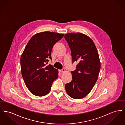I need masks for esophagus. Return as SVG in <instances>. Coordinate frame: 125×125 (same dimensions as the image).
Returning <instances> with one entry per match:
<instances>
[{
	"label": "esophagus",
	"instance_id": "34e87169",
	"mask_svg": "<svg viewBox=\"0 0 125 125\" xmlns=\"http://www.w3.org/2000/svg\"><path fill=\"white\" fill-rule=\"evenodd\" d=\"M65 71H66V69H64V68H63V69H62L61 70H60V72H65Z\"/></svg>",
	"mask_w": 125,
	"mask_h": 125
}]
</instances>
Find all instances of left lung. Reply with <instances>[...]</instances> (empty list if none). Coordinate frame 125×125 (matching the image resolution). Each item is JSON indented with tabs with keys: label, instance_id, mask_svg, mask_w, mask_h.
I'll use <instances>...</instances> for the list:
<instances>
[{
	"label": "left lung",
	"instance_id": "left-lung-1",
	"mask_svg": "<svg viewBox=\"0 0 125 125\" xmlns=\"http://www.w3.org/2000/svg\"><path fill=\"white\" fill-rule=\"evenodd\" d=\"M64 37L71 52L72 62L78 63L75 70L71 72L72 80L66 84L65 88L68 95L79 99L89 94L98 79L101 68L99 56L88 36L77 32L67 33Z\"/></svg>",
	"mask_w": 125,
	"mask_h": 125
}]
</instances>
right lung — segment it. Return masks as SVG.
<instances>
[{"label":"right lung","instance_id":"obj_1","mask_svg":"<svg viewBox=\"0 0 125 125\" xmlns=\"http://www.w3.org/2000/svg\"><path fill=\"white\" fill-rule=\"evenodd\" d=\"M64 34L44 31L31 38L22 54L20 63L22 78L26 87L34 95L43 96L50 92L53 81L59 76L58 70L52 65L53 46Z\"/></svg>","mask_w":125,"mask_h":125}]
</instances>
